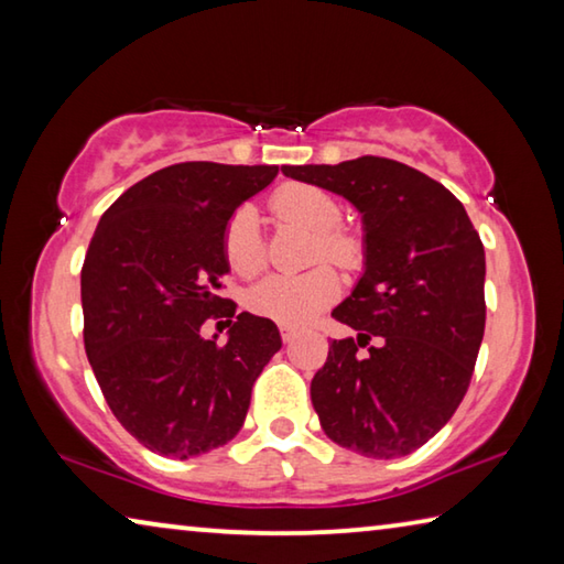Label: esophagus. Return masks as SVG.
<instances>
[{"label": "esophagus", "instance_id": "obj_1", "mask_svg": "<svg viewBox=\"0 0 564 564\" xmlns=\"http://www.w3.org/2000/svg\"><path fill=\"white\" fill-rule=\"evenodd\" d=\"M281 338H283V343H293L295 338H299V333H295L293 328H281Z\"/></svg>", "mask_w": 564, "mask_h": 564}]
</instances>
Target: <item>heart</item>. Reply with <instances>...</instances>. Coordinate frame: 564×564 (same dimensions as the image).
<instances>
[{
    "mask_svg": "<svg viewBox=\"0 0 564 564\" xmlns=\"http://www.w3.org/2000/svg\"><path fill=\"white\" fill-rule=\"evenodd\" d=\"M273 212L285 221L301 224L318 236L316 256L340 269H358L362 263V243L356 236L338 231L343 212L326 191L291 184L275 191ZM224 253L231 271L256 275L265 265V241L261 218L253 206L236 208L224 228ZM340 295V281L328 265L301 275L273 273L248 291V308L285 328H303L328 308Z\"/></svg>",
    "mask_w": 564,
    "mask_h": 564,
    "instance_id": "heart-1",
    "label": "heart"
}]
</instances>
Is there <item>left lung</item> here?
Here are the masks:
<instances>
[{
	"label": "left lung",
	"instance_id": "8db88e82",
	"mask_svg": "<svg viewBox=\"0 0 564 564\" xmlns=\"http://www.w3.org/2000/svg\"><path fill=\"white\" fill-rule=\"evenodd\" d=\"M281 171L343 196L362 221V273L333 308L358 336L333 340L311 380L321 427L376 460L410 455L453 417L470 386L485 333L480 236L451 191L400 161Z\"/></svg>",
	"mask_w": 564,
	"mask_h": 564
}]
</instances>
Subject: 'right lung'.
Here are the masks:
<instances>
[{
    "instance_id": "obj_1",
    "label": "right lung",
    "mask_w": 564,
    "mask_h": 564,
    "mask_svg": "<svg viewBox=\"0 0 564 564\" xmlns=\"http://www.w3.org/2000/svg\"><path fill=\"white\" fill-rule=\"evenodd\" d=\"M279 166L186 161L123 191L82 269L84 348L119 423L151 453L188 460L234 441L251 388L281 348L269 318L221 299L224 228ZM206 317H236L227 343Z\"/></svg>"
}]
</instances>
